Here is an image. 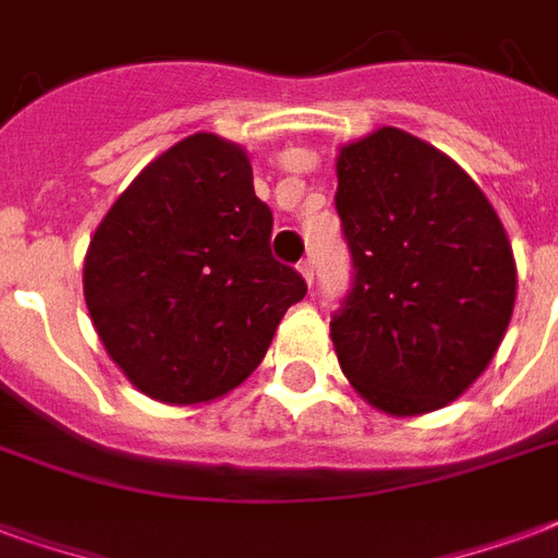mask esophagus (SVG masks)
Instances as JSON below:
<instances>
[{"mask_svg": "<svg viewBox=\"0 0 558 558\" xmlns=\"http://www.w3.org/2000/svg\"><path fill=\"white\" fill-rule=\"evenodd\" d=\"M299 275L304 280H307V283H313V263H311V259H301V263H299Z\"/></svg>", "mask_w": 558, "mask_h": 558, "instance_id": "obj_1", "label": "esophagus"}]
</instances>
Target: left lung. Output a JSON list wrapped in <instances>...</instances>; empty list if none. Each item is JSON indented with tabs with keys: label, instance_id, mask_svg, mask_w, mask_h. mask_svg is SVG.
<instances>
[{
	"label": "left lung",
	"instance_id": "left-lung-1",
	"mask_svg": "<svg viewBox=\"0 0 558 558\" xmlns=\"http://www.w3.org/2000/svg\"><path fill=\"white\" fill-rule=\"evenodd\" d=\"M337 213L354 263L331 322L342 375L390 416L456 402L494 361L518 295L485 192L447 153L381 126L340 147Z\"/></svg>",
	"mask_w": 558,
	"mask_h": 558
}]
</instances>
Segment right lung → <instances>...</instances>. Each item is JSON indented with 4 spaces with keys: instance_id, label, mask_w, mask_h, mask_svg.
Returning a JSON list of instances; mask_svg holds the SVG:
<instances>
[{
    "instance_id": "1",
    "label": "right lung",
    "mask_w": 558,
    "mask_h": 558,
    "mask_svg": "<svg viewBox=\"0 0 558 558\" xmlns=\"http://www.w3.org/2000/svg\"><path fill=\"white\" fill-rule=\"evenodd\" d=\"M271 209L245 147L195 132L159 153L90 236L82 292L94 331L135 390L165 405L230 393L304 299L271 257Z\"/></svg>"
}]
</instances>
